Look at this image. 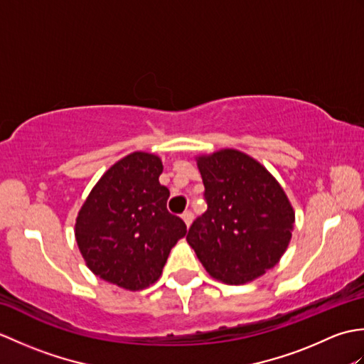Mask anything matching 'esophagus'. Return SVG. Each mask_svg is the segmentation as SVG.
<instances>
[{
  "label": "esophagus",
  "mask_w": 364,
  "mask_h": 364,
  "mask_svg": "<svg viewBox=\"0 0 364 364\" xmlns=\"http://www.w3.org/2000/svg\"><path fill=\"white\" fill-rule=\"evenodd\" d=\"M181 219H183L184 223H186V225L189 227L191 223H192V219H194V214H192V211H184V213L181 214Z\"/></svg>",
  "instance_id": "34e87169"
}]
</instances>
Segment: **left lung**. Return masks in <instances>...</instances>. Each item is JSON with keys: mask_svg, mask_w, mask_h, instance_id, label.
I'll return each mask as SVG.
<instances>
[{"mask_svg": "<svg viewBox=\"0 0 364 364\" xmlns=\"http://www.w3.org/2000/svg\"><path fill=\"white\" fill-rule=\"evenodd\" d=\"M208 210L192 223L188 242L206 272L244 284L272 269L292 236V206L275 178L233 149L197 158Z\"/></svg>", "mask_w": 364, "mask_h": 364, "instance_id": "obj_1", "label": "left lung"}]
</instances>
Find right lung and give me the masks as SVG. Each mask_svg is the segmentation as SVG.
Segmentation results:
<instances>
[{"instance_id":"right-lung-1","label":"right lung","mask_w":364,"mask_h":364,"mask_svg":"<svg viewBox=\"0 0 364 364\" xmlns=\"http://www.w3.org/2000/svg\"><path fill=\"white\" fill-rule=\"evenodd\" d=\"M156 154L134 151L106 170L81 206L75 237L87 267L129 291L149 288L162 274L186 223L167 211Z\"/></svg>"}]
</instances>
